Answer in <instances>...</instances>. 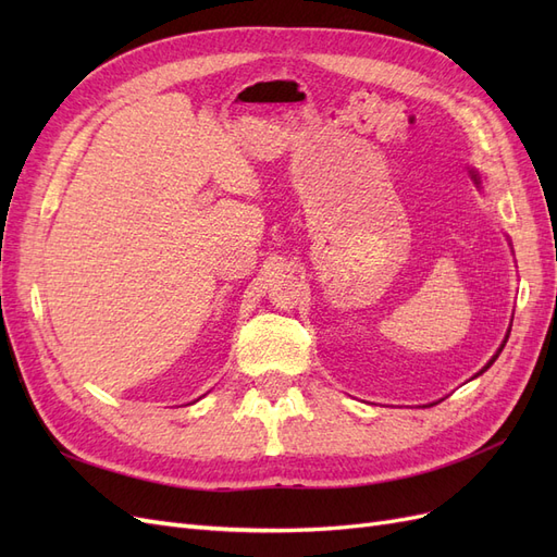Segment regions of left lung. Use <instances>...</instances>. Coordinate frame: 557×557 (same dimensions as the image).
Instances as JSON below:
<instances>
[{"label":"left lung","instance_id":"8db88e82","mask_svg":"<svg viewBox=\"0 0 557 557\" xmlns=\"http://www.w3.org/2000/svg\"><path fill=\"white\" fill-rule=\"evenodd\" d=\"M469 174H471V178H474V183H476V185H481V181H479V174H476V172H474V170H471V172H469ZM507 339H509V334H507ZM507 339H504V342H502V346H499V350H497V352H495V356H493V360H491V362H487V364H485V367H483V369H481V372H479V374H483V372H485V369H487V367H491V364H493V362H495V360H497V358H499V352H502V348H504V344H507Z\"/></svg>","mask_w":557,"mask_h":557}]
</instances>
